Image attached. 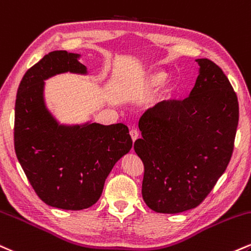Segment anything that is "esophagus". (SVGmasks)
<instances>
[{"mask_svg":"<svg viewBox=\"0 0 251 251\" xmlns=\"http://www.w3.org/2000/svg\"><path fill=\"white\" fill-rule=\"evenodd\" d=\"M129 135H131V138H132V140H133V143L135 140H137V139L139 138V132L137 131V129H134V128H132L131 131H129Z\"/></svg>","mask_w":251,"mask_h":251,"instance_id":"esophagus-1","label":"esophagus"}]
</instances>
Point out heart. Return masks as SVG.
Returning <instances> with one entry per match:
<instances>
[{
	"label": "heart",
	"mask_w": 251,
	"mask_h": 251,
	"mask_svg": "<svg viewBox=\"0 0 251 251\" xmlns=\"http://www.w3.org/2000/svg\"><path fill=\"white\" fill-rule=\"evenodd\" d=\"M166 78H167V74H166L165 71H153L149 76L147 81H149V85L151 87H155V86H159L160 84L164 83ZM173 91H174V87L171 86L170 89L166 91V95L170 96L171 93H173Z\"/></svg>",
	"instance_id": "obj_1"
}]
</instances>
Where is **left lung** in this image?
<instances>
[{
    "label": "left lung",
    "instance_id": "1",
    "mask_svg": "<svg viewBox=\"0 0 251 251\" xmlns=\"http://www.w3.org/2000/svg\"><path fill=\"white\" fill-rule=\"evenodd\" d=\"M200 75L191 95L150 108L139 120L134 151L144 164L143 199L156 213L198 207L225 173L238 125L236 92L222 69L196 59Z\"/></svg>",
    "mask_w": 251,
    "mask_h": 251
}]
</instances>
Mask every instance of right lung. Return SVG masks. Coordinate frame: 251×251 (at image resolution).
I'll return each instance as SVG.
<instances>
[{
    "mask_svg": "<svg viewBox=\"0 0 251 251\" xmlns=\"http://www.w3.org/2000/svg\"><path fill=\"white\" fill-rule=\"evenodd\" d=\"M77 53L49 52L25 72L15 104V152L36 194L51 207L80 210L100 198L105 179L132 147L124 124L59 126L47 110L44 80L60 72L85 74Z\"/></svg>",
    "mask_w": 251,
    "mask_h": 251,
    "instance_id": "obj_1",
    "label": "right lung"
}]
</instances>
